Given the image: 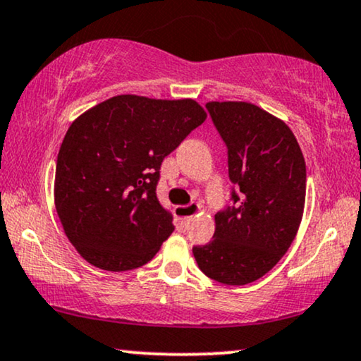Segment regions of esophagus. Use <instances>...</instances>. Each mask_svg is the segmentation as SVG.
I'll return each mask as SVG.
<instances>
[{
  "instance_id": "1",
  "label": "esophagus",
  "mask_w": 361,
  "mask_h": 361,
  "mask_svg": "<svg viewBox=\"0 0 361 361\" xmlns=\"http://www.w3.org/2000/svg\"><path fill=\"white\" fill-rule=\"evenodd\" d=\"M198 209H200V204L198 203L180 204V207H175V214H176L178 225H180V226L188 225V221L191 220V216L198 213Z\"/></svg>"
}]
</instances>
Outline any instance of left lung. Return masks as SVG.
Wrapping results in <instances>:
<instances>
[{"label":"left lung","mask_w":361,"mask_h":361,"mask_svg":"<svg viewBox=\"0 0 361 361\" xmlns=\"http://www.w3.org/2000/svg\"><path fill=\"white\" fill-rule=\"evenodd\" d=\"M228 153L230 202L214 214V235L195 245L200 270L223 285H246L290 248L303 216L307 166L295 135L243 102L207 104Z\"/></svg>","instance_id":"1"}]
</instances>
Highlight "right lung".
Wrapping results in <instances>:
<instances>
[{
  "label": "right lung",
  "mask_w": 361,
  "mask_h": 361,
  "mask_svg": "<svg viewBox=\"0 0 361 361\" xmlns=\"http://www.w3.org/2000/svg\"><path fill=\"white\" fill-rule=\"evenodd\" d=\"M204 120L193 99L120 94L71 123L58 153L54 204L86 262L126 271L157 255L175 230L157 196L159 168Z\"/></svg>",
  "instance_id": "obj_1"
}]
</instances>
